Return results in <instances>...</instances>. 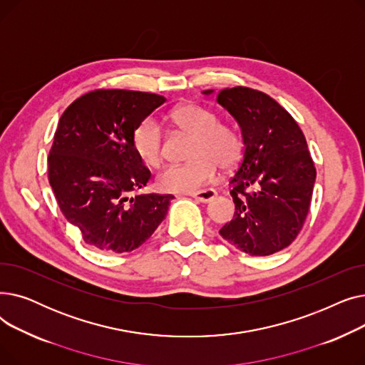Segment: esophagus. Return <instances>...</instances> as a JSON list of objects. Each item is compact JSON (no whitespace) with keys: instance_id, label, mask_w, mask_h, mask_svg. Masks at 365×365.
Instances as JSON below:
<instances>
[{"instance_id":"34e87169","label":"esophagus","mask_w":365,"mask_h":365,"mask_svg":"<svg viewBox=\"0 0 365 365\" xmlns=\"http://www.w3.org/2000/svg\"><path fill=\"white\" fill-rule=\"evenodd\" d=\"M190 197L195 198L200 202H210V201L215 200L217 197V192H216L215 189H204V190H200V192L190 194Z\"/></svg>"}]
</instances>
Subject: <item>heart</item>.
I'll return each instance as SVG.
<instances>
[{"label":"heart","mask_w":365,"mask_h":365,"mask_svg":"<svg viewBox=\"0 0 365 365\" xmlns=\"http://www.w3.org/2000/svg\"><path fill=\"white\" fill-rule=\"evenodd\" d=\"M171 124L192 138L187 149L189 161L164 168L157 180L168 192H192L212 182L217 165L232 168L241 158L242 140L238 131L223 123L215 110L195 102H186L168 115ZM133 149L148 167H158L164 158V134L152 117L142 120L133 130Z\"/></svg>","instance_id":"1"}]
</instances>
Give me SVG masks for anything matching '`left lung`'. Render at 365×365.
Listing matches in <instances>:
<instances>
[{
  "label": "left lung",
  "mask_w": 365,
  "mask_h": 365,
  "mask_svg": "<svg viewBox=\"0 0 365 365\" xmlns=\"http://www.w3.org/2000/svg\"><path fill=\"white\" fill-rule=\"evenodd\" d=\"M216 98L238 123L244 142L242 161L229 182L234 219L219 234L250 256L274 255L296 240L309 212L317 170L308 143L271 96L234 87Z\"/></svg>",
  "instance_id": "obj_1"
}]
</instances>
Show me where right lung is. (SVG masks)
<instances>
[{
    "label": "right lung",
    "instance_id": "1",
    "mask_svg": "<svg viewBox=\"0 0 365 365\" xmlns=\"http://www.w3.org/2000/svg\"><path fill=\"white\" fill-rule=\"evenodd\" d=\"M165 102L160 94L94 90L59 120L48 155V182L61 212L90 247L128 253L165 219L173 195L130 192L150 171L133 149V130Z\"/></svg>",
    "mask_w": 365,
    "mask_h": 365
}]
</instances>
